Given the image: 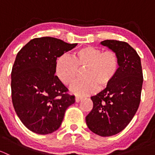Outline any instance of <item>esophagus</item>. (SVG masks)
<instances>
[{"label": "esophagus", "instance_id": "esophagus-1", "mask_svg": "<svg viewBox=\"0 0 155 155\" xmlns=\"http://www.w3.org/2000/svg\"><path fill=\"white\" fill-rule=\"evenodd\" d=\"M82 98H83V97H81V96H76V99H75V100H76V102H77V103L79 102L81 100H82Z\"/></svg>", "mask_w": 155, "mask_h": 155}]
</instances>
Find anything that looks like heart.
<instances>
[{
	"label": "heart",
	"mask_w": 155,
	"mask_h": 155,
	"mask_svg": "<svg viewBox=\"0 0 155 155\" xmlns=\"http://www.w3.org/2000/svg\"><path fill=\"white\" fill-rule=\"evenodd\" d=\"M83 72L85 79L72 85L70 91L77 95H87L98 89L110 85L120 70V61L116 53L112 50L103 51L94 46H85L71 56L63 54L58 58L55 73L63 84L70 85Z\"/></svg>",
	"instance_id": "b5f03b06"
}]
</instances>
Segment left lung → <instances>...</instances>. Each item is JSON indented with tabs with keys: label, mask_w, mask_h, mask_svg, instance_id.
<instances>
[{
	"label": "left lung",
	"mask_w": 155,
	"mask_h": 155,
	"mask_svg": "<svg viewBox=\"0 0 155 155\" xmlns=\"http://www.w3.org/2000/svg\"><path fill=\"white\" fill-rule=\"evenodd\" d=\"M101 44L118 54L120 70L110 85L91 97L94 106L85 121L93 133L110 137L122 131L137 112L143 76L140 56L127 43L107 40Z\"/></svg>",
	"instance_id": "1"
}]
</instances>
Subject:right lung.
<instances>
[{
    "mask_svg": "<svg viewBox=\"0 0 155 155\" xmlns=\"http://www.w3.org/2000/svg\"><path fill=\"white\" fill-rule=\"evenodd\" d=\"M77 43L54 37L34 38L17 54L11 73L12 101L17 115L32 132L45 135L60 127L74 95L55 73L56 60Z\"/></svg>",
    "mask_w": 155,
    "mask_h": 155,
    "instance_id": "add662e5",
    "label": "right lung"
}]
</instances>
